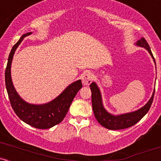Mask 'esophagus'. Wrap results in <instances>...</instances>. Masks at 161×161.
<instances>
[{
	"mask_svg": "<svg viewBox=\"0 0 161 161\" xmlns=\"http://www.w3.org/2000/svg\"><path fill=\"white\" fill-rule=\"evenodd\" d=\"M92 79H93V75L90 72L84 73L82 75V81L84 86H88V85L91 84Z\"/></svg>",
	"mask_w": 161,
	"mask_h": 161,
	"instance_id": "1",
	"label": "esophagus"
}]
</instances>
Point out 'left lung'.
Here are the masks:
<instances>
[{"mask_svg": "<svg viewBox=\"0 0 161 161\" xmlns=\"http://www.w3.org/2000/svg\"><path fill=\"white\" fill-rule=\"evenodd\" d=\"M136 45L140 46V47H145L150 53L151 56L152 57L153 60L155 63L154 57L153 56L150 47H149L147 41L145 38H142L141 39L138 40ZM155 64H156V63H155ZM90 88H91L92 91V109H93V112L96 119L101 125H103L105 128L108 129H112V130L126 129L137 123L148 112L149 109H150L151 104H152L154 96V91L148 102L145 106L140 108L139 110H136L134 112L128 113V114L115 116L109 114L104 109V106H103L102 99H101V92H100L98 87H97L95 82H92L90 85Z\"/></svg>", "mask_w": 161, "mask_h": 161, "instance_id": "left-lung-1", "label": "left lung"}]
</instances>
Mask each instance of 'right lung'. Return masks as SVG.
Here are the masks:
<instances>
[{
  "label": "right lung",
  "instance_id": "obj_1",
  "mask_svg": "<svg viewBox=\"0 0 161 161\" xmlns=\"http://www.w3.org/2000/svg\"><path fill=\"white\" fill-rule=\"evenodd\" d=\"M31 34L32 32H28L22 36L12 47L5 70V84L10 104L18 117L35 128L46 129L59 124L64 119L69 110L70 104L73 102L77 92L82 87V84L80 79L75 81L66 87L58 97L45 104H31L22 99L14 88L11 79V63L18 46L25 36Z\"/></svg>",
  "mask_w": 161,
  "mask_h": 161
}]
</instances>
